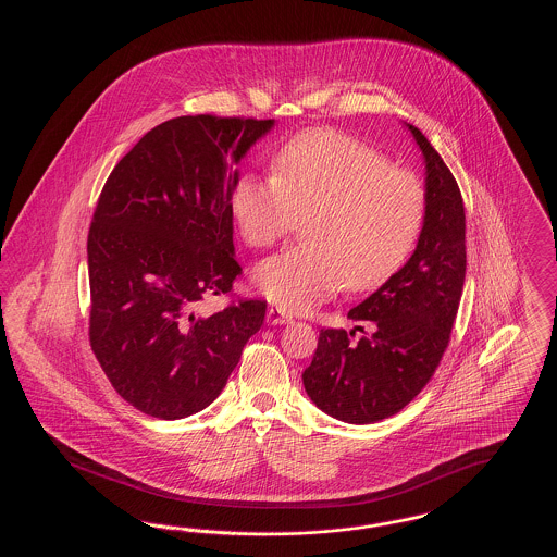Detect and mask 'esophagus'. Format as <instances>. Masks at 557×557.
<instances>
[{
    "label": "esophagus",
    "instance_id": "1",
    "mask_svg": "<svg viewBox=\"0 0 557 557\" xmlns=\"http://www.w3.org/2000/svg\"><path fill=\"white\" fill-rule=\"evenodd\" d=\"M292 315H288L286 311H282L280 307H271L269 311H267V323H271V325H282V323H290Z\"/></svg>",
    "mask_w": 557,
    "mask_h": 557
}]
</instances>
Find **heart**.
Masks as SVG:
<instances>
[{
  "label": "heart",
  "mask_w": 557,
  "mask_h": 557,
  "mask_svg": "<svg viewBox=\"0 0 557 557\" xmlns=\"http://www.w3.org/2000/svg\"><path fill=\"white\" fill-rule=\"evenodd\" d=\"M232 212L250 248L275 246L305 221V244L255 271V284L286 311H309L348 288L373 290L409 257L425 219V187L368 144L313 129L286 141L273 175L244 173Z\"/></svg>",
  "instance_id": "heart-1"
}]
</instances>
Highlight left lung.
Segmentation results:
<instances>
[{"mask_svg": "<svg viewBox=\"0 0 557 557\" xmlns=\"http://www.w3.org/2000/svg\"><path fill=\"white\" fill-rule=\"evenodd\" d=\"M425 160V219L416 252L348 319L370 325L321 330L302 373L307 395L346 424H373L398 413L424 391L450 341L466 280V212L459 186L409 125ZM359 329L364 336L354 341Z\"/></svg>", "mask_w": 557, "mask_h": 557, "instance_id": "8db88e82", "label": "left lung"}]
</instances>
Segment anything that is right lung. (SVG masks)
Wrapping results in <instances>:
<instances>
[{"label":"right lung","mask_w":557,"mask_h":557,"mask_svg":"<svg viewBox=\"0 0 557 557\" xmlns=\"http://www.w3.org/2000/svg\"><path fill=\"white\" fill-rule=\"evenodd\" d=\"M273 121L196 114L146 133L119 160L87 234L89 345L114 391L159 420L209 407L265 319L261 298L232 294V191L238 162Z\"/></svg>","instance_id":"obj_1"}]
</instances>
